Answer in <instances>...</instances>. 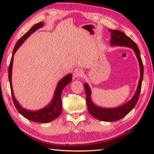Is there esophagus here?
<instances>
[{
  "label": "esophagus",
  "instance_id": "obj_1",
  "mask_svg": "<svg viewBox=\"0 0 154 154\" xmlns=\"http://www.w3.org/2000/svg\"><path fill=\"white\" fill-rule=\"evenodd\" d=\"M83 71L81 68H76L73 71V76L75 77H81L83 75Z\"/></svg>",
  "mask_w": 154,
  "mask_h": 154
}]
</instances>
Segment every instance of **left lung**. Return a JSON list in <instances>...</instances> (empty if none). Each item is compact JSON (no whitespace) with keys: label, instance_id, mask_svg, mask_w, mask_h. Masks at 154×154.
Instances as JSON below:
<instances>
[{"label":"left lung","instance_id":"left-lung-1","mask_svg":"<svg viewBox=\"0 0 154 154\" xmlns=\"http://www.w3.org/2000/svg\"><path fill=\"white\" fill-rule=\"evenodd\" d=\"M109 31L111 33V39L110 44L111 45H119V46H125L132 48L134 52L136 57L138 59L140 69V77L137 87V90L133 97L128 102L124 104L123 105L116 108H103L94 104L91 100V91L90 87L87 83L84 84V88L86 93L87 105L89 113L95 119L105 122H114L117 121L127 115L138 102L140 91L142 88V83L143 76V66L140 56V52L138 45L131 38L124 33L123 32L116 30H110Z\"/></svg>","mask_w":154,"mask_h":154}]
</instances>
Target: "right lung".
I'll return each instance as SVG.
<instances>
[{"label":"right lung","instance_id":"add662e5","mask_svg":"<svg viewBox=\"0 0 154 154\" xmlns=\"http://www.w3.org/2000/svg\"><path fill=\"white\" fill-rule=\"evenodd\" d=\"M44 26V23L41 22L38 24L34 25L30 30L27 32L22 37L19 39L17 43L16 44L14 50H13V53L12 55V58L11 62H10L9 67H8V79L10 82V86H11V94L12 97V100L14 102V106L16 109L19 112L20 114L25 117L28 120L35 122L40 123H47L51 121L54 120L60 115L62 111V103L61 99V96L62 91L64 89V87L67 85L72 80V74H68L66 76L62 78V79L59 81L56 89H55L54 95L53 99L51 100V103L43 109L38 110H29L22 107V106L18 103V102L15 99L14 95V92L12 90V64H13V58H14V55L17 51L20 46L24 43V42L30 36V35L33 34L35 31L38 30L40 28H42Z\"/></svg>","mask_w":154,"mask_h":154}]
</instances>
